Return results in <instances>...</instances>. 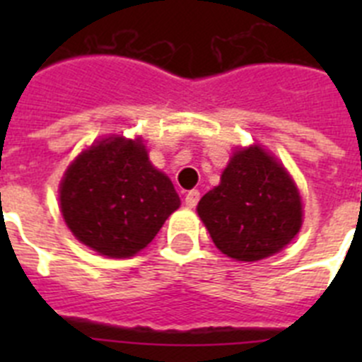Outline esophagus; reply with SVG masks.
Masks as SVG:
<instances>
[{
  "mask_svg": "<svg viewBox=\"0 0 362 362\" xmlns=\"http://www.w3.org/2000/svg\"><path fill=\"white\" fill-rule=\"evenodd\" d=\"M197 201H199V192L197 190L187 192V196H185V204H187L188 209H196Z\"/></svg>",
  "mask_w": 362,
  "mask_h": 362,
  "instance_id": "obj_1",
  "label": "esophagus"
}]
</instances>
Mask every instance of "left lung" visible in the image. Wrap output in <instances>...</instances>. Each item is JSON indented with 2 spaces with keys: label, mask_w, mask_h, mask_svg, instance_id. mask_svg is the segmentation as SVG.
<instances>
[{
  "label": "left lung",
  "mask_w": 362,
  "mask_h": 362,
  "mask_svg": "<svg viewBox=\"0 0 362 362\" xmlns=\"http://www.w3.org/2000/svg\"><path fill=\"white\" fill-rule=\"evenodd\" d=\"M197 214L214 245L245 263L281 252L303 225L293 179L259 145L233 152L221 183L201 197Z\"/></svg>",
  "instance_id": "left-lung-1"
}]
</instances>
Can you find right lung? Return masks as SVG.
Returning <instances> with one entry per match:
<instances>
[{
    "instance_id": "add662e5",
    "label": "right lung",
    "mask_w": 362,
    "mask_h": 362,
    "mask_svg": "<svg viewBox=\"0 0 362 362\" xmlns=\"http://www.w3.org/2000/svg\"><path fill=\"white\" fill-rule=\"evenodd\" d=\"M179 204L168 175L148 161L141 137L95 141L74 159L59 185V209L70 232L114 259L141 252Z\"/></svg>"
}]
</instances>
